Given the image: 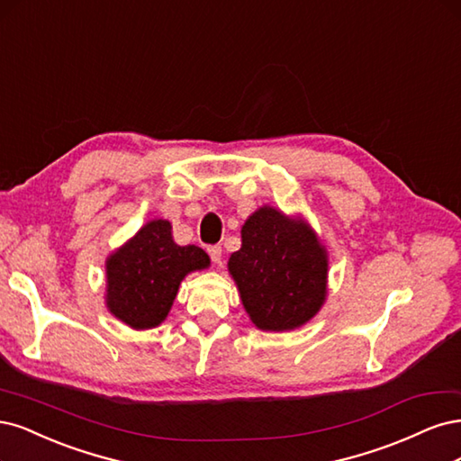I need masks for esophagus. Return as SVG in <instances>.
I'll return each instance as SVG.
<instances>
[{
	"label": "esophagus",
	"instance_id": "34e87169",
	"mask_svg": "<svg viewBox=\"0 0 461 461\" xmlns=\"http://www.w3.org/2000/svg\"><path fill=\"white\" fill-rule=\"evenodd\" d=\"M209 255H211V258H212L214 264H220V262H221V247H220V245L209 247Z\"/></svg>",
	"mask_w": 461,
	"mask_h": 461
}]
</instances>
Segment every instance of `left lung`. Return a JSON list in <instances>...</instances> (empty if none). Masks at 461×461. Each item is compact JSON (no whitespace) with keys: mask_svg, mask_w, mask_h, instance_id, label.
Listing matches in <instances>:
<instances>
[{"mask_svg":"<svg viewBox=\"0 0 461 461\" xmlns=\"http://www.w3.org/2000/svg\"><path fill=\"white\" fill-rule=\"evenodd\" d=\"M228 272L249 320L260 331H293L328 299L330 255L304 216L262 204L241 228Z\"/></svg>","mask_w":461,"mask_h":461,"instance_id":"left-lung-1","label":"left lung"}]
</instances>
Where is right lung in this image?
Wrapping results in <instances>:
<instances>
[{"mask_svg": "<svg viewBox=\"0 0 461 461\" xmlns=\"http://www.w3.org/2000/svg\"><path fill=\"white\" fill-rule=\"evenodd\" d=\"M209 266L201 247L174 241L172 221L153 218L107 257L105 306L131 330L158 328L185 276Z\"/></svg>", "mask_w": 461, "mask_h": 461, "instance_id": "right-lung-1", "label": "right lung"}]
</instances>
